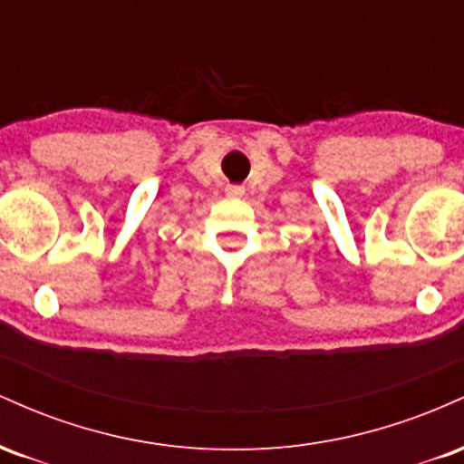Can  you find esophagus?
Wrapping results in <instances>:
<instances>
[{
  "label": "esophagus",
  "instance_id": "34e87169",
  "mask_svg": "<svg viewBox=\"0 0 464 464\" xmlns=\"http://www.w3.org/2000/svg\"><path fill=\"white\" fill-rule=\"evenodd\" d=\"M227 196H231V198H242L244 188H242V185H228Z\"/></svg>",
  "mask_w": 464,
  "mask_h": 464
}]
</instances>
